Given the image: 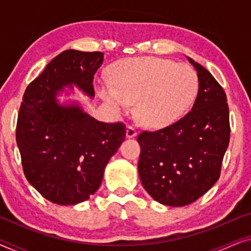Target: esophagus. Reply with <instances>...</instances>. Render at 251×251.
Segmentation results:
<instances>
[{
  "label": "esophagus",
  "mask_w": 251,
  "mask_h": 251,
  "mask_svg": "<svg viewBox=\"0 0 251 251\" xmlns=\"http://www.w3.org/2000/svg\"><path fill=\"white\" fill-rule=\"evenodd\" d=\"M126 137H128V138H133V137H135L136 135H137V131H136V129L133 128L132 126H126Z\"/></svg>",
  "instance_id": "1"
}]
</instances>
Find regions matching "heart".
<instances>
[{
  "label": "heart",
  "mask_w": 251,
  "mask_h": 251,
  "mask_svg": "<svg viewBox=\"0 0 251 251\" xmlns=\"http://www.w3.org/2000/svg\"><path fill=\"white\" fill-rule=\"evenodd\" d=\"M111 81H98L96 90L114 113L126 112L135 102L140 125L159 129L176 121L193 100L198 77L186 64L154 57L131 58L116 63Z\"/></svg>",
  "instance_id": "1"
}]
</instances>
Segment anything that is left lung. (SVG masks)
<instances>
[{
    "mask_svg": "<svg viewBox=\"0 0 251 251\" xmlns=\"http://www.w3.org/2000/svg\"><path fill=\"white\" fill-rule=\"evenodd\" d=\"M198 73L193 107L179 121L138 135V174L161 204L184 207L210 190L221 175L229 143L227 98L210 72L186 57Z\"/></svg>",
    "mask_w": 251,
    "mask_h": 251,
    "instance_id": "left-lung-1",
    "label": "left lung"
}]
</instances>
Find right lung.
Masks as SVG:
<instances>
[{"label": "right lung", "mask_w": 251, "mask_h": 251, "mask_svg": "<svg viewBox=\"0 0 251 251\" xmlns=\"http://www.w3.org/2000/svg\"><path fill=\"white\" fill-rule=\"evenodd\" d=\"M102 52L65 50L26 88L16 140L24 174L47 200L72 205L88 200L100 186L106 164L126 138L121 122L104 123L78 100L60 102L77 89L95 97L92 81Z\"/></svg>", "instance_id": "right-lung-1"}]
</instances>
